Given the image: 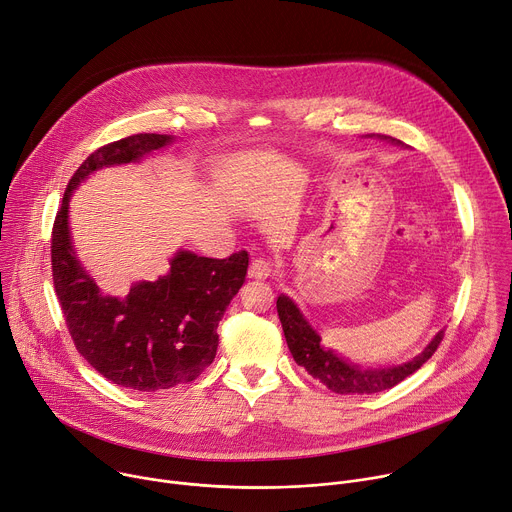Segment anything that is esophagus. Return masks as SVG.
I'll return each mask as SVG.
<instances>
[{"label":"esophagus","instance_id":"obj_1","mask_svg":"<svg viewBox=\"0 0 512 512\" xmlns=\"http://www.w3.org/2000/svg\"><path fill=\"white\" fill-rule=\"evenodd\" d=\"M271 273V265L263 259H253L249 265V277L253 280H265V277Z\"/></svg>","mask_w":512,"mask_h":512}]
</instances>
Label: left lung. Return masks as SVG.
Listing matches in <instances>:
<instances>
[{
	"instance_id": "8db88e82",
	"label": "left lung",
	"mask_w": 512,
	"mask_h": 512,
	"mask_svg": "<svg viewBox=\"0 0 512 512\" xmlns=\"http://www.w3.org/2000/svg\"><path fill=\"white\" fill-rule=\"evenodd\" d=\"M363 138H378V141L406 147L398 138L386 136V134H365ZM277 314H280L282 329L286 335L288 349L298 365H302L312 378L322 382L329 390L337 394H376L384 392L388 388H394L414 371L423 367L427 359L437 351L443 333H435V337L429 341V345L412 357L406 363L400 365H359L351 359H345L335 349H329L322 345V339L318 331L312 327L310 320L304 316V312L298 308V304L286 296H277Z\"/></svg>"
}]
</instances>
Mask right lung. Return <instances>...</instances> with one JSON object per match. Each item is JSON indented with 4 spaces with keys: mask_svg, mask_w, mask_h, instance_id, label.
Returning a JSON list of instances; mask_svg holds the SVG:
<instances>
[{
    "mask_svg": "<svg viewBox=\"0 0 512 512\" xmlns=\"http://www.w3.org/2000/svg\"><path fill=\"white\" fill-rule=\"evenodd\" d=\"M173 143V134H132L91 153L71 177L53 226V280L77 351L106 380L138 392L194 382L214 361L218 322L245 284L249 255L210 259L179 249L165 275L112 296L75 251L69 202L96 171L141 163Z\"/></svg>",
    "mask_w": 512,
    "mask_h": 512,
    "instance_id": "right-lung-1",
    "label": "right lung"
}]
</instances>
